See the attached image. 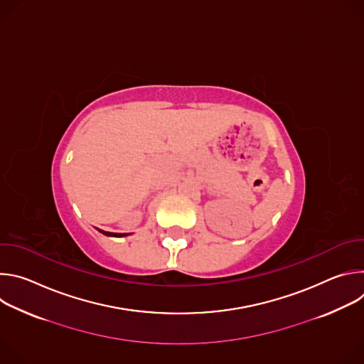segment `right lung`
Wrapping results in <instances>:
<instances>
[{"label": "right lung", "instance_id": "1", "mask_svg": "<svg viewBox=\"0 0 364 364\" xmlns=\"http://www.w3.org/2000/svg\"><path fill=\"white\" fill-rule=\"evenodd\" d=\"M100 233H103V235H107V236H114V237H122V236H128L129 233H111V232H105V230H100V229H97Z\"/></svg>", "mask_w": 364, "mask_h": 364}]
</instances>
